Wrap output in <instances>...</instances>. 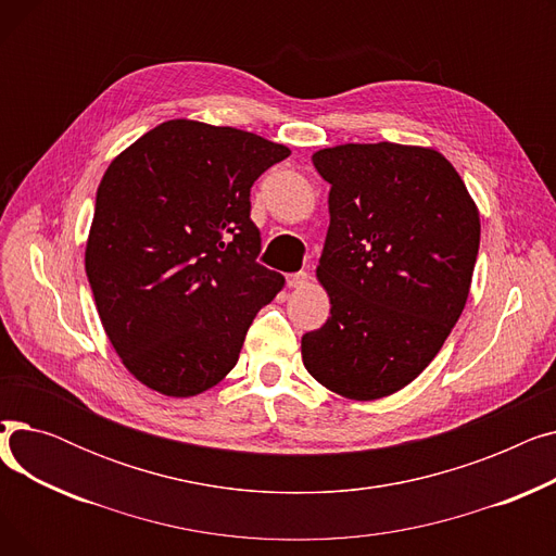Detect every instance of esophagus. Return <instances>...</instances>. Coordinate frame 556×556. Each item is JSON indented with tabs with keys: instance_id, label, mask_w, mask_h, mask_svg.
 Masks as SVG:
<instances>
[{
	"instance_id": "obj_1",
	"label": "esophagus",
	"mask_w": 556,
	"mask_h": 556,
	"mask_svg": "<svg viewBox=\"0 0 556 556\" xmlns=\"http://www.w3.org/2000/svg\"><path fill=\"white\" fill-rule=\"evenodd\" d=\"M308 273L306 270H300V273H293V275H286V286L288 288H304L308 283Z\"/></svg>"
}]
</instances>
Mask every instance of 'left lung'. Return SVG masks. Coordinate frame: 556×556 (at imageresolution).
I'll list each match as a JSON object with an SVG mask.
<instances>
[{
    "mask_svg": "<svg viewBox=\"0 0 556 556\" xmlns=\"http://www.w3.org/2000/svg\"><path fill=\"white\" fill-rule=\"evenodd\" d=\"M331 185L317 279L331 317L302 336L317 383L371 401L413 383L459 319L480 216L453 164L432 149L344 143L313 155Z\"/></svg>",
    "mask_w": 556,
    "mask_h": 556,
    "instance_id": "1",
    "label": "left lung"
}]
</instances>
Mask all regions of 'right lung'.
I'll return each mask as SVG.
<instances>
[{"label":"right lung","mask_w":556,"mask_h":556,"mask_svg":"<svg viewBox=\"0 0 556 556\" xmlns=\"http://www.w3.org/2000/svg\"><path fill=\"white\" fill-rule=\"evenodd\" d=\"M288 155L245 130L175 119L108 166L85 273L114 352L146 388L193 396L237 365L283 286L256 261L250 189Z\"/></svg>","instance_id":"add662e5"}]
</instances>
